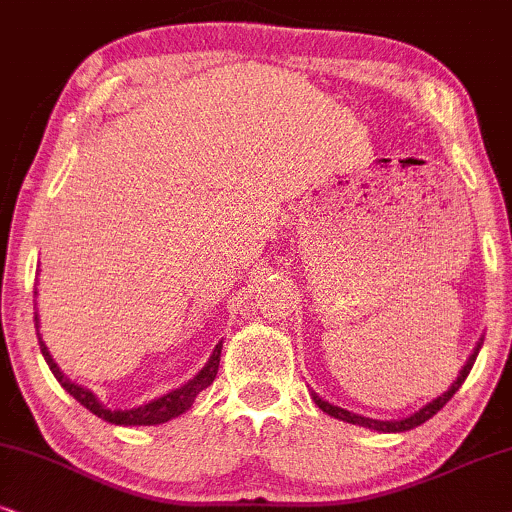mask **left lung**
Here are the masks:
<instances>
[{
    "label": "left lung",
    "instance_id": "obj_1",
    "mask_svg": "<svg viewBox=\"0 0 512 512\" xmlns=\"http://www.w3.org/2000/svg\"><path fill=\"white\" fill-rule=\"evenodd\" d=\"M477 352H480V345H477L475 352H472V357L468 359V364L463 366V371L454 380V385H451L449 390L442 394V397H437L435 401H430L428 406H423V409H420L418 413H413V416L404 418V420H373V418H364V416H359V413H349L345 409H340V406L328 404V401H323L321 397H316V394H314V401H316V406H319L323 413H328V416H333V418H338V420H345V423H352V425H361V428H371V430H378V432L413 430V428H418V425H423L425 420H430L432 416H435L439 409H444L446 401L454 397V394L458 392V387H461L465 383V378H468L470 368H472V364H475V359H477Z\"/></svg>",
    "mask_w": 512,
    "mask_h": 512
}]
</instances>
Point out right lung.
<instances>
[{
  "mask_svg": "<svg viewBox=\"0 0 512 512\" xmlns=\"http://www.w3.org/2000/svg\"><path fill=\"white\" fill-rule=\"evenodd\" d=\"M37 323H40V319H37V314H35V326H37ZM37 335H40V333H37ZM40 349H42L44 359H47L51 373H54L58 383L63 385V390L73 394V397L80 401L84 409H89L94 413V416L108 420V423H113V425H160V423H167V420L181 416V413H186L193 406V401H196L198 394L203 392L208 385H212V380L217 378L219 357H222V342H219V345L215 347V352H212L210 361L205 364L203 371H200L193 380H189L186 385H181L179 390H172L170 394H165V397L153 399L151 404L139 406V409L111 411V409H106V406H103L101 401L94 397V392L84 390L82 385L70 383L66 375L61 373V368L54 364V359H51L49 349L42 342V338H40Z\"/></svg>",
  "mask_w": 512,
  "mask_h": 512,
  "instance_id": "1",
  "label": "right lung"
}]
</instances>
